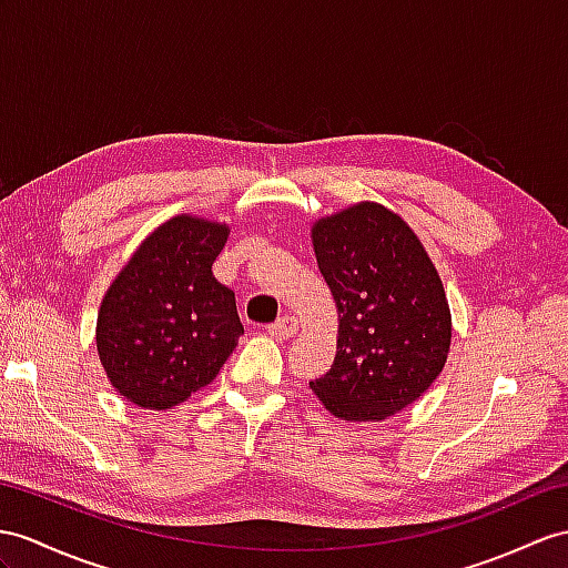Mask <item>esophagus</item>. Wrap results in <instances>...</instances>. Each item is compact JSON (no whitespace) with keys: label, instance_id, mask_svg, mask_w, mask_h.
Instances as JSON below:
<instances>
[{"label":"esophagus","instance_id":"34e87169","mask_svg":"<svg viewBox=\"0 0 568 568\" xmlns=\"http://www.w3.org/2000/svg\"><path fill=\"white\" fill-rule=\"evenodd\" d=\"M267 332H270L274 339H288V337H294L296 332H298V321H296L294 315H284L276 323L267 325Z\"/></svg>","mask_w":568,"mask_h":568}]
</instances>
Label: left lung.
<instances>
[{
    "label": "left lung",
    "instance_id": "left-lung-1",
    "mask_svg": "<svg viewBox=\"0 0 568 568\" xmlns=\"http://www.w3.org/2000/svg\"><path fill=\"white\" fill-rule=\"evenodd\" d=\"M313 247L339 335L335 364L311 388L339 419H388L446 366L450 308L440 276L414 231L376 202L315 221Z\"/></svg>",
    "mask_w": 568,
    "mask_h": 568
}]
</instances>
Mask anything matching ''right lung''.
I'll use <instances>...</instances> for the list:
<instances>
[{
	"label": "right lung",
	"instance_id": "add662e5",
	"mask_svg": "<svg viewBox=\"0 0 568 568\" xmlns=\"http://www.w3.org/2000/svg\"><path fill=\"white\" fill-rule=\"evenodd\" d=\"M229 226L180 214L136 247L110 284L95 347L113 388L144 409H171L210 385L236 349V296L212 274Z\"/></svg>",
	"mask_w": 568,
	"mask_h": 568
}]
</instances>
